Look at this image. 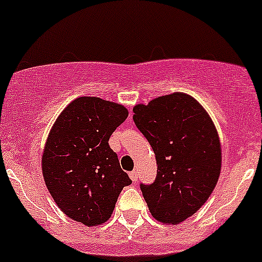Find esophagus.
Listing matches in <instances>:
<instances>
[{
	"mask_svg": "<svg viewBox=\"0 0 262 262\" xmlns=\"http://www.w3.org/2000/svg\"><path fill=\"white\" fill-rule=\"evenodd\" d=\"M129 176H130L132 181H137L138 180V172L136 170H133L132 172H129Z\"/></svg>",
	"mask_w": 262,
	"mask_h": 262,
	"instance_id": "34e87169",
	"label": "esophagus"
}]
</instances>
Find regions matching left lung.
Listing matches in <instances>:
<instances>
[{
	"instance_id": "1",
	"label": "left lung",
	"mask_w": 262,
	"mask_h": 262,
	"mask_svg": "<svg viewBox=\"0 0 262 262\" xmlns=\"http://www.w3.org/2000/svg\"><path fill=\"white\" fill-rule=\"evenodd\" d=\"M133 112L157 161L155 182L141 184L144 200L153 218L180 223L204 205L218 182L222 149L215 125L204 107L184 92L136 105Z\"/></svg>"
}]
</instances>
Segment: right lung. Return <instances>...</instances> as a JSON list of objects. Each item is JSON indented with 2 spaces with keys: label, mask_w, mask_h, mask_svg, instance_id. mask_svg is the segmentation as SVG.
Returning a JSON list of instances; mask_svg holds the SVG:
<instances>
[{
  "label": "right lung",
  "mask_w": 262,
  "mask_h": 262,
  "mask_svg": "<svg viewBox=\"0 0 262 262\" xmlns=\"http://www.w3.org/2000/svg\"><path fill=\"white\" fill-rule=\"evenodd\" d=\"M128 118L120 104L82 96L60 113L41 158L44 181L62 212L87 227L105 223L132 184L109 138Z\"/></svg>",
  "instance_id": "1"
}]
</instances>
